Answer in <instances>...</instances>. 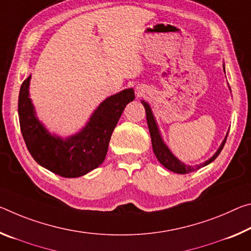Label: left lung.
<instances>
[{"label": "left lung", "mask_w": 251, "mask_h": 251, "mask_svg": "<svg viewBox=\"0 0 251 251\" xmlns=\"http://www.w3.org/2000/svg\"><path fill=\"white\" fill-rule=\"evenodd\" d=\"M142 104H143V106H144L145 111H146V121H147V125H149L151 140H152V146H153L155 156H156V158L160 161V163L163 166H165L166 169L172 171V172L178 173V174H186V173L194 172V171H197L200 168H203V166L208 165L209 163H211L212 161L216 160V158L218 157V155L220 154V152L222 151V149H224L228 135L226 136L225 141L222 142L220 149L217 151V153L214 154L213 156L210 158V160H208L204 163H202V164H200V165H197V166H186L185 164H183V163L178 161L177 158L170 152V150L166 147L164 143H163L160 132H158V128L156 126V123H155L152 110H151L149 104L145 101H142Z\"/></svg>", "instance_id": "1"}]
</instances>
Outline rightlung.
<instances>
[{
  "label": "right lung",
  "mask_w": 251,
  "mask_h": 251,
  "mask_svg": "<svg viewBox=\"0 0 251 251\" xmlns=\"http://www.w3.org/2000/svg\"><path fill=\"white\" fill-rule=\"evenodd\" d=\"M30 78L20 88L18 109L20 128L31 156L63 177H78L98 168L105 160L110 136L125 106L135 99L134 90L125 89L107 98L80 133L61 140L48 133L34 116L29 98Z\"/></svg>",
  "instance_id": "1"
}]
</instances>
